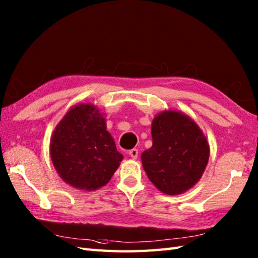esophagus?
Segmentation results:
<instances>
[{
  "label": "esophagus",
  "mask_w": 258,
  "mask_h": 258,
  "mask_svg": "<svg viewBox=\"0 0 258 258\" xmlns=\"http://www.w3.org/2000/svg\"><path fill=\"white\" fill-rule=\"evenodd\" d=\"M128 155L133 158V160H136V158H138V156H139V150H136V149H133V150H131L130 152H128Z\"/></svg>",
  "instance_id": "1"
}]
</instances>
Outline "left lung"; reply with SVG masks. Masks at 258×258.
I'll use <instances>...</instances> for the list:
<instances>
[{"label": "left lung", "mask_w": 258, "mask_h": 258, "mask_svg": "<svg viewBox=\"0 0 258 258\" xmlns=\"http://www.w3.org/2000/svg\"><path fill=\"white\" fill-rule=\"evenodd\" d=\"M151 149L141 155L143 168L155 187L179 195L201 179L210 158V145L188 115L165 109L152 122Z\"/></svg>", "instance_id": "8db88e82"}]
</instances>
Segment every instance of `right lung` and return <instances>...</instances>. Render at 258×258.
Segmentation results:
<instances>
[{"label":"right lung","mask_w":258,"mask_h":258,"mask_svg":"<svg viewBox=\"0 0 258 258\" xmlns=\"http://www.w3.org/2000/svg\"><path fill=\"white\" fill-rule=\"evenodd\" d=\"M50 154L59 177L86 191L106 185L123 160L106 131L105 116L91 103L71 107L59 120L51 136Z\"/></svg>","instance_id":"right-lung-1"}]
</instances>
